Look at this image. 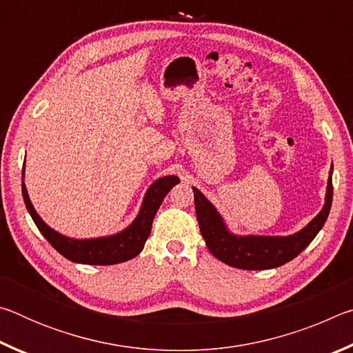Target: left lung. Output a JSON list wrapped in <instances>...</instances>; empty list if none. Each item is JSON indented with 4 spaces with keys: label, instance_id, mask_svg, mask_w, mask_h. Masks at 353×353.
Masks as SVG:
<instances>
[{
    "label": "left lung",
    "instance_id": "8db88e82",
    "mask_svg": "<svg viewBox=\"0 0 353 353\" xmlns=\"http://www.w3.org/2000/svg\"><path fill=\"white\" fill-rule=\"evenodd\" d=\"M332 174L333 165L328 172L325 202L322 210L303 229L288 236L234 234L229 230L216 207L198 188L193 187L196 218L208 250L225 265L248 271L272 270L296 259L319 234L330 213L333 199Z\"/></svg>",
    "mask_w": 353,
    "mask_h": 353
}]
</instances>
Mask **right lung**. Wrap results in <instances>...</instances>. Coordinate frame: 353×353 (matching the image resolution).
<instances>
[{
  "mask_svg": "<svg viewBox=\"0 0 353 353\" xmlns=\"http://www.w3.org/2000/svg\"><path fill=\"white\" fill-rule=\"evenodd\" d=\"M21 177L25 179V166H23ZM181 182L177 176H165L151 183V187L146 190L145 198H143L141 207L135 219L126 229L117 232L113 235L98 236V238H70L67 235L59 234L57 230L51 229L40 214L35 212L31 199H29L25 181L21 182L23 199L29 214L34 219L37 229L41 232L48 243L54 248L59 254L65 259L82 265H117V263L128 261L139 255L145 243L151 234V227L155 213H157L160 204H162L168 191Z\"/></svg>",
  "mask_w": 353,
  "mask_h": 353,
  "instance_id": "obj_1",
  "label": "right lung"
}]
</instances>
